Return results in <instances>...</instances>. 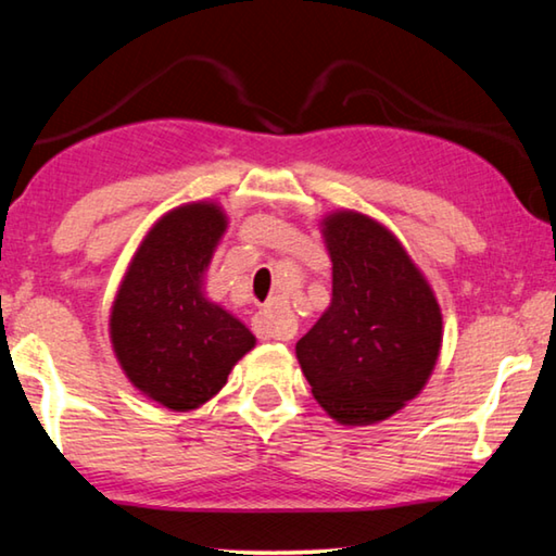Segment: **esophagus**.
<instances>
[{
	"label": "esophagus",
	"mask_w": 556,
	"mask_h": 556,
	"mask_svg": "<svg viewBox=\"0 0 556 556\" xmlns=\"http://www.w3.org/2000/svg\"><path fill=\"white\" fill-rule=\"evenodd\" d=\"M252 331H255L257 338L262 341H269V338H277V341H289L294 336V326L285 314V304H269L267 308H262L260 314L252 318Z\"/></svg>",
	"instance_id": "obj_1"
}]
</instances>
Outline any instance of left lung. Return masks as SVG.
<instances>
[{
	"mask_svg": "<svg viewBox=\"0 0 556 556\" xmlns=\"http://www.w3.org/2000/svg\"><path fill=\"white\" fill-rule=\"evenodd\" d=\"M333 262L328 312L296 343L314 397L343 425L388 419L425 388L441 348V312L425 277L361 213L326 218Z\"/></svg>",
	"mask_w": 556,
	"mask_h": 556,
	"instance_id": "8db88e82",
	"label": "left lung"
}]
</instances>
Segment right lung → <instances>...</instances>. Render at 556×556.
<instances>
[{"instance_id":"right-lung-1","label":"right lung","mask_w":556,"mask_h":556,"mask_svg":"<svg viewBox=\"0 0 556 556\" xmlns=\"http://www.w3.org/2000/svg\"><path fill=\"white\" fill-rule=\"evenodd\" d=\"M223 230L225 215L213 203L164 215L137 250L112 306V345L127 378L176 412L211 400L255 345V336L201 291Z\"/></svg>"}]
</instances>
